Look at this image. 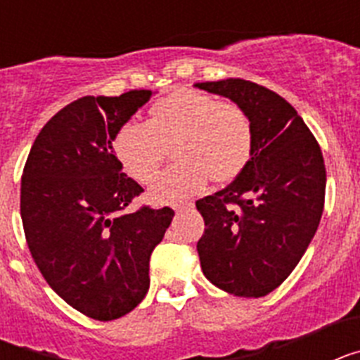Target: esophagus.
<instances>
[{
  "label": "esophagus",
  "instance_id": "esophagus-1",
  "mask_svg": "<svg viewBox=\"0 0 360 360\" xmlns=\"http://www.w3.org/2000/svg\"><path fill=\"white\" fill-rule=\"evenodd\" d=\"M193 207V202H182V203H176V205H173V209L176 212L184 211V209H191Z\"/></svg>",
  "mask_w": 360,
  "mask_h": 360
}]
</instances>
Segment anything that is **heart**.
<instances>
[{"label": "heart", "mask_w": 360, "mask_h": 360, "mask_svg": "<svg viewBox=\"0 0 360 360\" xmlns=\"http://www.w3.org/2000/svg\"><path fill=\"white\" fill-rule=\"evenodd\" d=\"M169 146L178 162L151 187L149 196L157 203L182 202L209 178L234 180L252 155V122L238 104L176 90L149 108L148 122H124L111 142L122 169L141 184L157 178Z\"/></svg>", "instance_id": "heart-1"}]
</instances>
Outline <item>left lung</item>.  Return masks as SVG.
Wrapping results in <instances>:
<instances>
[{
  "label": "left lung",
  "mask_w": 360,
  "mask_h": 360,
  "mask_svg": "<svg viewBox=\"0 0 360 360\" xmlns=\"http://www.w3.org/2000/svg\"><path fill=\"white\" fill-rule=\"evenodd\" d=\"M200 90L231 98L254 129L249 164L225 189L196 202L205 231V278L238 297H263L281 285L319 227L326 169L316 136L290 104L256 82L224 79Z\"/></svg>",
  "instance_id": "8db88e82"
}]
</instances>
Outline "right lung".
Returning a JSON list of instances; mask_svg holds the SVG:
<instances>
[{
    "label": "right lung",
    "mask_w": 360,
    "mask_h": 360,
    "mask_svg": "<svg viewBox=\"0 0 360 360\" xmlns=\"http://www.w3.org/2000/svg\"><path fill=\"white\" fill-rule=\"evenodd\" d=\"M151 97L77 98L44 124L21 178L28 249L52 290L97 321L126 316L146 297L149 257L174 211L122 212L142 187L122 173L113 135Z\"/></svg>",
    "instance_id": "obj_1"
}]
</instances>
